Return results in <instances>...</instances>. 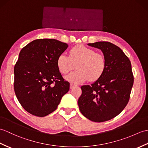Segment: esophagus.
<instances>
[{"label":"esophagus","mask_w":148,"mask_h":148,"mask_svg":"<svg viewBox=\"0 0 148 148\" xmlns=\"http://www.w3.org/2000/svg\"><path fill=\"white\" fill-rule=\"evenodd\" d=\"M74 86H75V85H74V84H71V85H70V88H71V89H73Z\"/></svg>","instance_id":"esophagus-1"}]
</instances>
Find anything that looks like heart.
<instances>
[{"mask_svg": "<svg viewBox=\"0 0 148 148\" xmlns=\"http://www.w3.org/2000/svg\"><path fill=\"white\" fill-rule=\"evenodd\" d=\"M57 64L62 74H66L75 68L77 69L69 74L66 79L74 84H80L89 79L95 81L104 73L106 68L105 56L101 53L84 46L74 47L69 56L61 54L57 58Z\"/></svg>", "mask_w": 148, "mask_h": 148, "instance_id": "1", "label": "heart"}]
</instances>
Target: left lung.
I'll return each mask as SVG.
<instances>
[{
	"label": "left lung",
	"instance_id": "left-lung-1",
	"mask_svg": "<svg viewBox=\"0 0 148 148\" xmlns=\"http://www.w3.org/2000/svg\"><path fill=\"white\" fill-rule=\"evenodd\" d=\"M88 45L102 51L106 68L94 83L82 86L77 103L85 117L92 122H103L115 117L128 103L134 83L131 63L123 51L110 42Z\"/></svg>",
	"mask_w": 148,
	"mask_h": 148
}]
</instances>
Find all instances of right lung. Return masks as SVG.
I'll list each match as a JSON object with an SVG mask.
<instances>
[{"instance_id":"right-lung-1","label":"right lung","mask_w":148,"mask_h":148,"mask_svg":"<svg viewBox=\"0 0 148 148\" xmlns=\"http://www.w3.org/2000/svg\"><path fill=\"white\" fill-rule=\"evenodd\" d=\"M68 47L55 39L33 40L21 50L14 69V88L19 102L28 113L45 116L57 109L69 90L58 70V57Z\"/></svg>"}]
</instances>
